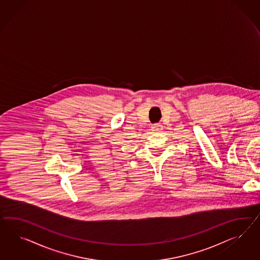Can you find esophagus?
Here are the masks:
<instances>
[{"label": "esophagus", "instance_id": "obj_1", "mask_svg": "<svg viewBox=\"0 0 260 260\" xmlns=\"http://www.w3.org/2000/svg\"><path fill=\"white\" fill-rule=\"evenodd\" d=\"M151 128H152L153 132H159L162 128V126L159 125V124H154L153 126H151Z\"/></svg>", "mask_w": 260, "mask_h": 260}]
</instances>
